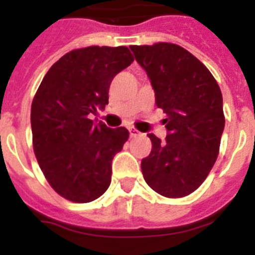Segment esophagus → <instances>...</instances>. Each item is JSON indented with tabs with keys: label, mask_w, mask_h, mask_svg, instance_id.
Here are the masks:
<instances>
[{
	"label": "esophagus",
	"mask_w": 255,
	"mask_h": 255,
	"mask_svg": "<svg viewBox=\"0 0 255 255\" xmlns=\"http://www.w3.org/2000/svg\"><path fill=\"white\" fill-rule=\"evenodd\" d=\"M129 135L132 136V137H135V136H139L140 135V132L136 129V128H129Z\"/></svg>",
	"instance_id": "esophagus-1"
}]
</instances>
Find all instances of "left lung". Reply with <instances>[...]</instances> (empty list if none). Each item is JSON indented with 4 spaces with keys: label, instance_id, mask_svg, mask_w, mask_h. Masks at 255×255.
<instances>
[{
    "label": "left lung",
    "instance_id": "8db88e82",
    "mask_svg": "<svg viewBox=\"0 0 255 255\" xmlns=\"http://www.w3.org/2000/svg\"><path fill=\"white\" fill-rule=\"evenodd\" d=\"M151 79L156 106L167 114L164 141L149 133L152 151L141 160L144 180L168 198L193 193L220 153L225 115L222 94L206 66L174 43L131 46Z\"/></svg>",
    "mask_w": 255,
    "mask_h": 255
}]
</instances>
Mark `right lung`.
Listing matches in <instances>:
<instances>
[{
	"label": "right lung",
	"instance_id": "add662e5",
	"mask_svg": "<svg viewBox=\"0 0 255 255\" xmlns=\"http://www.w3.org/2000/svg\"><path fill=\"white\" fill-rule=\"evenodd\" d=\"M132 62L126 46L71 50L50 67L34 95V153L50 186L69 201H94L111 184L112 159L129 132L95 124L90 114L108 104L112 79Z\"/></svg>",
	"mask_w": 255,
	"mask_h": 255
}]
</instances>
